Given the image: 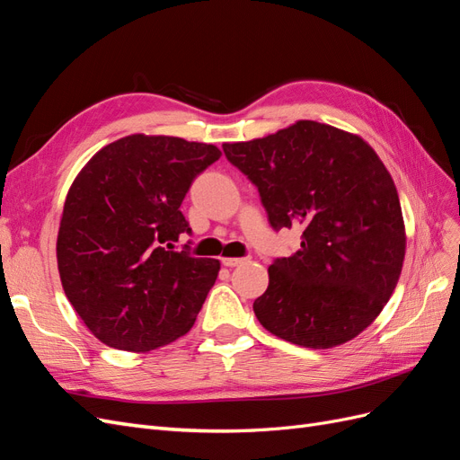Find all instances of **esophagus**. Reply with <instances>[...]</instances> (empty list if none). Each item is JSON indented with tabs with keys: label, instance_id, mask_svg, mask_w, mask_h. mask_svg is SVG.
<instances>
[{
	"label": "esophagus",
	"instance_id": "34e87169",
	"mask_svg": "<svg viewBox=\"0 0 460 460\" xmlns=\"http://www.w3.org/2000/svg\"><path fill=\"white\" fill-rule=\"evenodd\" d=\"M222 261V264H225V267H238V264H242V262H245L247 259H235V257H222L220 259Z\"/></svg>",
	"mask_w": 460,
	"mask_h": 460
}]
</instances>
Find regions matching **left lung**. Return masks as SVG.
I'll return each mask as SVG.
<instances>
[{
    "label": "left lung",
    "mask_w": 460,
    "mask_h": 460,
    "mask_svg": "<svg viewBox=\"0 0 460 460\" xmlns=\"http://www.w3.org/2000/svg\"><path fill=\"white\" fill-rule=\"evenodd\" d=\"M222 149L257 186L270 226L303 230L299 252L269 267L253 303L259 323L311 349L358 336L392 297L407 245L397 190L376 151L314 120Z\"/></svg>",
    "instance_id": "8db88e82"
}]
</instances>
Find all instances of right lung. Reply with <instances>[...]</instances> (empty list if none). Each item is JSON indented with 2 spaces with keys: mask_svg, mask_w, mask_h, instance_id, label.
<instances>
[{
  "mask_svg": "<svg viewBox=\"0 0 460 460\" xmlns=\"http://www.w3.org/2000/svg\"><path fill=\"white\" fill-rule=\"evenodd\" d=\"M211 144L132 134L105 146L66 193L58 235L65 294L93 336L120 351H151L196 323L220 262L191 257L180 205L220 159Z\"/></svg>",
  "mask_w": 460,
  "mask_h": 460,
  "instance_id": "right-lung-1",
  "label": "right lung"
}]
</instances>
